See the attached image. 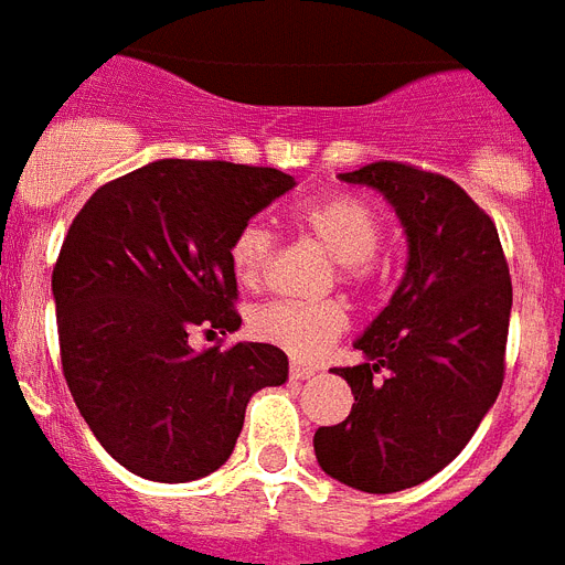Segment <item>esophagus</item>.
<instances>
[{"mask_svg": "<svg viewBox=\"0 0 565 565\" xmlns=\"http://www.w3.org/2000/svg\"><path fill=\"white\" fill-rule=\"evenodd\" d=\"M317 375V370H310V366H299V363H292L290 366V377L292 381H308V377Z\"/></svg>", "mask_w": 565, "mask_h": 565, "instance_id": "34e87169", "label": "esophagus"}]
</instances>
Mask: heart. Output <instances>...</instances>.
Returning a JSON list of instances; mask_svg holds the SVG:
<instances>
[{"mask_svg":"<svg viewBox=\"0 0 565 565\" xmlns=\"http://www.w3.org/2000/svg\"><path fill=\"white\" fill-rule=\"evenodd\" d=\"M301 234L317 239L337 260L340 281L363 284L372 273V255L381 246V216L358 195H322L296 211ZM275 237L260 222H248L234 234L228 248L231 273L243 287H260L273 260ZM349 326L337 301H273L252 313L248 331L260 343L290 354L292 361L313 363L331 349Z\"/></svg>","mask_w":565,"mask_h":565,"instance_id":"1","label":"heart"}]
</instances>
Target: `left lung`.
<instances>
[{
    "instance_id": "1",
    "label": "left lung",
    "mask_w": 565,
    "mask_h": 565,
    "mask_svg": "<svg viewBox=\"0 0 565 565\" xmlns=\"http://www.w3.org/2000/svg\"><path fill=\"white\" fill-rule=\"evenodd\" d=\"M393 204L407 266L393 299L337 370L354 393L313 434L322 472L361 492H398L455 460L499 398L513 287L492 220L455 181L395 161L340 172Z\"/></svg>"
}]
</instances>
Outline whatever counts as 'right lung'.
I'll use <instances>...</instances> for the list:
<instances>
[{
	"label": "right lung",
	"instance_id": "right-lung-1",
	"mask_svg": "<svg viewBox=\"0 0 565 565\" xmlns=\"http://www.w3.org/2000/svg\"><path fill=\"white\" fill-rule=\"evenodd\" d=\"M292 188L269 167L163 158L96 190L66 231L52 273L66 386L128 472L161 483L216 472L248 398L287 381L281 349L195 352L190 331H237L231 239Z\"/></svg>",
	"mask_w": 565,
	"mask_h": 565
}]
</instances>
